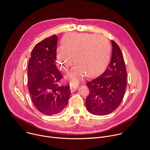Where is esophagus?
I'll list each match as a JSON object with an SVG mask.
<instances>
[{
	"label": "esophagus",
	"mask_w": 150,
	"mask_h": 150,
	"mask_svg": "<svg viewBox=\"0 0 150 150\" xmlns=\"http://www.w3.org/2000/svg\"><path fill=\"white\" fill-rule=\"evenodd\" d=\"M78 86H70V91L71 92H74V91H76V90H77L78 88Z\"/></svg>",
	"instance_id": "34e87169"
}]
</instances>
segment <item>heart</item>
<instances>
[{
  "label": "heart",
  "instance_id": "1",
  "mask_svg": "<svg viewBox=\"0 0 150 150\" xmlns=\"http://www.w3.org/2000/svg\"><path fill=\"white\" fill-rule=\"evenodd\" d=\"M63 45L57 49V61L66 72L76 64L67 76L71 84L76 85L85 74L88 77L99 75L106 68L110 57V47L106 38L88 34H70L62 40Z\"/></svg>",
  "mask_w": 150,
  "mask_h": 150
}]
</instances>
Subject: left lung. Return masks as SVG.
Instances as JSON below:
<instances>
[{"instance_id":"obj_1","label":"left lung","mask_w":150,"mask_h":150,"mask_svg":"<svg viewBox=\"0 0 150 150\" xmlns=\"http://www.w3.org/2000/svg\"><path fill=\"white\" fill-rule=\"evenodd\" d=\"M112 55L106 70L87 83L89 95L86 100L87 110L103 116L113 112L122 102L127 85V74L122 51L113 41Z\"/></svg>"}]
</instances>
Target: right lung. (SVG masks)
<instances>
[{"instance_id":"obj_1","label":"right lung","mask_w":150,"mask_h":150,"mask_svg":"<svg viewBox=\"0 0 150 150\" xmlns=\"http://www.w3.org/2000/svg\"><path fill=\"white\" fill-rule=\"evenodd\" d=\"M57 44L56 35L37 44L28 67V87L31 100L38 111L49 116L63 110L71 93L70 85H58L63 77L55 64Z\"/></svg>"}]
</instances>
